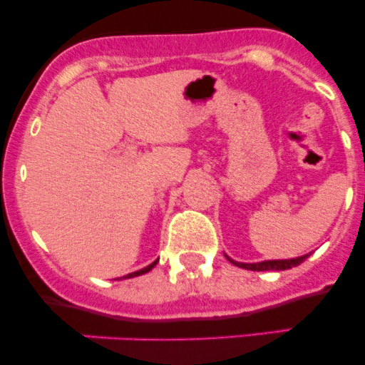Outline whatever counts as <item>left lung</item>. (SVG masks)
<instances>
[{
  "instance_id": "left-lung-1",
  "label": "left lung",
  "mask_w": 365,
  "mask_h": 365,
  "mask_svg": "<svg viewBox=\"0 0 365 365\" xmlns=\"http://www.w3.org/2000/svg\"><path fill=\"white\" fill-rule=\"evenodd\" d=\"M309 257V254L302 255V257L297 259H282V261H264V262H255V264H244V262H235L230 259V262H233L238 267H244V269H250V271H283V269H290V267L299 266L302 264L305 259Z\"/></svg>"
}]
</instances>
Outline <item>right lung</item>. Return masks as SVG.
<instances>
[{"label":"right lung","instance_id":"obj_1","mask_svg":"<svg viewBox=\"0 0 365 365\" xmlns=\"http://www.w3.org/2000/svg\"><path fill=\"white\" fill-rule=\"evenodd\" d=\"M156 262H158V261H154L153 264H149L148 267H144V269H140V271H135V273H130V274H127V276H123V278H133V276H139V274H144V273H148V271H150V269H153L154 266H156Z\"/></svg>","mask_w":365,"mask_h":365}]
</instances>
